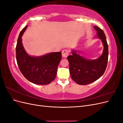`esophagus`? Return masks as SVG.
Instances as JSON below:
<instances>
[{"instance_id": "obj_1", "label": "esophagus", "mask_w": 123, "mask_h": 123, "mask_svg": "<svg viewBox=\"0 0 123 123\" xmlns=\"http://www.w3.org/2000/svg\"><path fill=\"white\" fill-rule=\"evenodd\" d=\"M62 57L66 58L68 56V55L69 54V51L67 49H65L64 50L62 51Z\"/></svg>"}]
</instances>
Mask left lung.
I'll return each mask as SVG.
<instances>
[{
	"instance_id": "8db88e82",
	"label": "left lung",
	"mask_w": 123,
	"mask_h": 123,
	"mask_svg": "<svg viewBox=\"0 0 123 123\" xmlns=\"http://www.w3.org/2000/svg\"><path fill=\"white\" fill-rule=\"evenodd\" d=\"M94 28L97 32L95 37L100 39L103 43L102 54L95 59H89L80 55L79 51L72 50V55L67 57L72 79L80 85H88L98 80L103 75L107 67L108 46L106 36L102 30L97 26L94 25Z\"/></svg>"
}]
</instances>
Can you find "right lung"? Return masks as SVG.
Returning <instances> with one entry per match:
<instances>
[{
	"mask_svg": "<svg viewBox=\"0 0 123 123\" xmlns=\"http://www.w3.org/2000/svg\"><path fill=\"white\" fill-rule=\"evenodd\" d=\"M27 27L22 30L17 40L16 54L18 66L23 75L30 82L40 85L49 84L56 76L62 52H51L39 56L29 55L23 46L21 38Z\"/></svg>",
	"mask_w": 123,
	"mask_h": 123,
	"instance_id": "add662e5",
	"label": "right lung"
}]
</instances>
